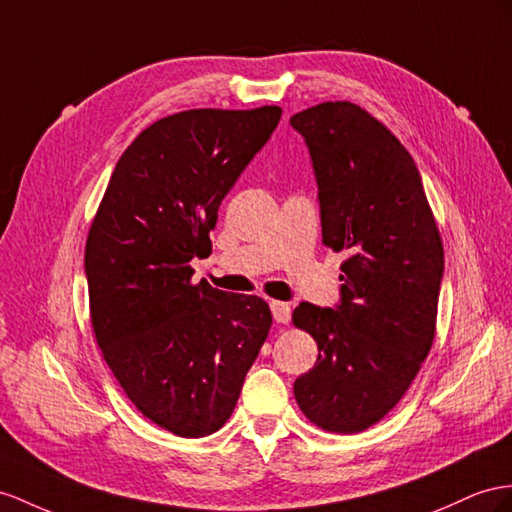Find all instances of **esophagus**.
Returning a JSON list of instances; mask_svg holds the SVG:
<instances>
[{
	"mask_svg": "<svg viewBox=\"0 0 512 512\" xmlns=\"http://www.w3.org/2000/svg\"><path fill=\"white\" fill-rule=\"evenodd\" d=\"M270 309H272V318L277 320L279 324H287L292 318V307L287 303H281V300H272L270 303Z\"/></svg>",
	"mask_w": 512,
	"mask_h": 512,
	"instance_id": "34e87169",
	"label": "esophagus"
}]
</instances>
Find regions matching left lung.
Listing matches in <instances>:
<instances>
[{
	"mask_svg": "<svg viewBox=\"0 0 512 512\" xmlns=\"http://www.w3.org/2000/svg\"><path fill=\"white\" fill-rule=\"evenodd\" d=\"M318 183L322 242L346 251L339 303H300L292 320L318 344V361L294 381L313 424L361 432L413 383L435 339L443 244L413 157L350 101L294 114Z\"/></svg>",
	"mask_w": 512,
	"mask_h": 512,
	"instance_id": "1",
	"label": "left lung"
}]
</instances>
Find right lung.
Masks as SVG:
<instances>
[{
    "label": "right lung",
    "instance_id": "add662e5",
    "mask_svg": "<svg viewBox=\"0 0 512 512\" xmlns=\"http://www.w3.org/2000/svg\"><path fill=\"white\" fill-rule=\"evenodd\" d=\"M281 121L279 106L188 110L129 144L90 225L84 270L103 359L136 409L179 437L231 417L264 346V298L192 283L218 207Z\"/></svg>",
    "mask_w": 512,
    "mask_h": 512
}]
</instances>
